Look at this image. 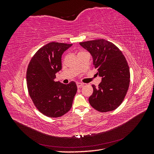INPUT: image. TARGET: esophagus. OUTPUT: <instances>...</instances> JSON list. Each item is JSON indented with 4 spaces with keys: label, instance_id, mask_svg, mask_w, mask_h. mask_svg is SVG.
I'll return each mask as SVG.
<instances>
[{
    "label": "esophagus",
    "instance_id": "esophagus-1",
    "mask_svg": "<svg viewBox=\"0 0 154 154\" xmlns=\"http://www.w3.org/2000/svg\"><path fill=\"white\" fill-rule=\"evenodd\" d=\"M76 85H77L78 88H80V87H83L84 84H83V83H80V82H77L76 83Z\"/></svg>",
    "mask_w": 154,
    "mask_h": 154
}]
</instances>
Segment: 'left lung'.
Listing matches in <instances>:
<instances>
[{
  "label": "left lung",
  "mask_w": 154,
  "mask_h": 154,
  "mask_svg": "<svg viewBox=\"0 0 154 154\" xmlns=\"http://www.w3.org/2000/svg\"><path fill=\"white\" fill-rule=\"evenodd\" d=\"M93 58L94 67L102 77L98 87L92 85L90 105L101 112L116 109L122 103L130 83V70L122 51L105 39L80 42Z\"/></svg>",
  "instance_id": "obj_1"
}]
</instances>
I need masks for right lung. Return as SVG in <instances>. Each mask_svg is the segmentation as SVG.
Masks as SVG:
<instances>
[{
    "instance_id": "1",
    "label": "right lung",
    "mask_w": 154,
    "mask_h": 154,
    "mask_svg": "<svg viewBox=\"0 0 154 154\" xmlns=\"http://www.w3.org/2000/svg\"><path fill=\"white\" fill-rule=\"evenodd\" d=\"M72 44L52 42L40 48L30 60L26 73L27 89L36 108L49 118L61 117L71 109L77 91L74 82H55L62 69V55Z\"/></svg>"
}]
</instances>
